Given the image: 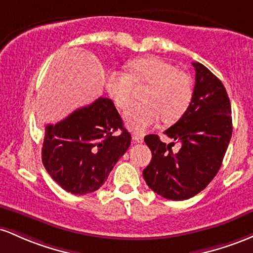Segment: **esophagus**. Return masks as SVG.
<instances>
[{
	"label": "esophagus",
	"instance_id": "obj_1",
	"mask_svg": "<svg viewBox=\"0 0 253 253\" xmlns=\"http://www.w3.org/2000/svg\"><path fill=\"white\" fill-rule=\"evenodd\" d=\"M132 140L137 142V143H141V142H143V135L138 134V132H134L132 134Z\"/></svg>",
	"mask_w": 253,
	"mask_h": 253
}]
</instances>
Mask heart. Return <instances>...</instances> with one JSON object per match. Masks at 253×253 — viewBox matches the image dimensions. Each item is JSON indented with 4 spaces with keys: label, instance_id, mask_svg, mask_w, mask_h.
<instances>
[{
    "label": "heart",
    "instance_id": "1",
    "mask_svg": "<svg viewBox=\"0 0 253 253\" xmlns=\"http://www.w3.org/2000/svg\"><path fill=\"white\" fill-rule=\"evenodd\" d=\"M129 74L112 70L106 75L105 88L116 106L130 103L135 84H149L144 104H135L124 112V122L134 131L155 126L160 117L173 124L185 115L194 98V84L188 74L158 56H146L127 63Z\"/></svg>",
    "mask_w": 253,
    "mask_h": 253
}]
</instances>
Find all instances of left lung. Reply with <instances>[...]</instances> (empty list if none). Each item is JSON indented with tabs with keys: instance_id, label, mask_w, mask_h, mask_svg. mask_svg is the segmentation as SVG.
Segmentation results:
<instances>
[{
	"instance_id": "obj_1",
	"label": "left lung",
	"mask_w": 253,
	"mask_h": 253,
	"mask_svg": "<svg viewBox=\"0 0 253 253\" xmlns=\"http://www.w3.org/2000/svg\"><path fill=\"white\" fill-rule=\"evenodd\" d=\"M196 72L194 98L185 115L165 131L180 142L177 153L158 135L144 142L152 152L143 169L147 185L172 201L194 197L216 175L232 137V110L225 86L208 68L192 62Z\"/></svg>"
}]
</instances>
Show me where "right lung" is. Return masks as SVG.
<instances>
[{
  "label": "right lung",
  "instance_id": "add662e5",
  "mask_svg": "<svg viewBox=\"0 0 253 253\" xmlns=\"http://www.w3.org/2000/svg\"><path fill=\"white\" fill-rule=\"evenodd\" d=\"M130 142L131 135L115 104L100 96L63 121L45 126L42 165L65 191L86 195L103 185Z\"/></svg>",
  "mask_w": 253,
  "mask_h": 253
}]
</instances>
